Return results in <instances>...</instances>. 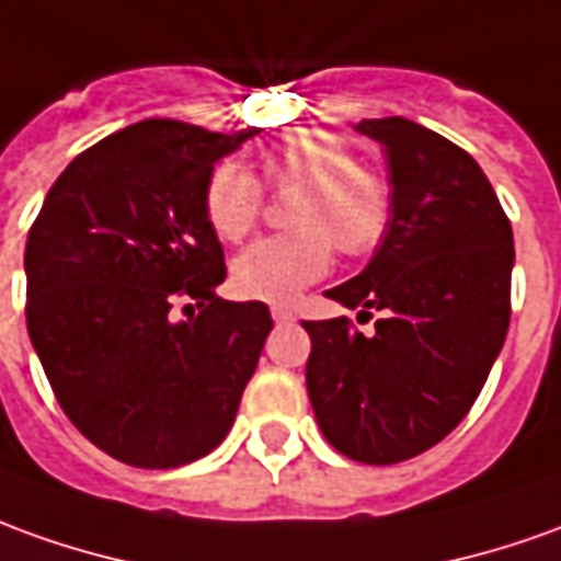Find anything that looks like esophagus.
<instances>
[{
	"label": "esophagus",
	"instance_id": "obj_1",
	"mask_svg": "<svg viewBox=\"0 0 561 561\" xmlns=\"http://www.w3.org/2000/svg\"><path fill=\"white\" fill-rule=\"evenodd\" d=\"M272 318H274V323H289V320H293V311H289V308H284V305H274Z\"/></svg>",
	"mask_w": 561,
	"mask_h": 561
}]
</instances>
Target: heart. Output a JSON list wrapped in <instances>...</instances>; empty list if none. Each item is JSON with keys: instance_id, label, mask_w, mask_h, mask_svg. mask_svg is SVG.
<instances>
[{"instance_id": "obj_1", "label": "heart", "mask_w": 561, "mask_h": 561, "mask_svg": "<svg viewBox=\"0 0 561 561\" xmlns=\"http://www.w3.org/2000/svg\"><path fill=\"white\" fill-rule=\"evenodd\" d=\"M259 170L268 188L293 195L287 219L296 231L250 243L231 262V284L247 299L287 302L327 274L330 242L345 256H363L388 229L385 185L357 168V156L332 134L287 137L262 156ZM204 210L222 241H241L256 226L262 185L241 164L222 161L207 180Z\"/></svg>"}]
</instances>
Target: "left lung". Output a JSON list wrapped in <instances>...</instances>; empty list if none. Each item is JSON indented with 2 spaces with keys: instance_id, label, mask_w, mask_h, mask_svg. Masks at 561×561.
<instances>
[{
  "instance_id": "left-lung-1",
  "label": "left lung",
  "mask_w": 561,
  "mask_h": 561,
  "mask_svg": "<svg viewBox=\"0 0 561 561\" xmlns=\"http://www.w3.org/2000/svg\"><path fill=\"white\" fill-rule=\"evenodd\" d=\"M354 127L385 152L391 219L369 265L327 296L381 320L373 335L347 318L305 320V385L330 446L397 465L451 434L492 373L510 327L513 229L455 142L400 115Z\"/></svg>"
}]
</instances>
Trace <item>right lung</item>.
Instances as JSON below:
<instances>
[{
	"label": "right lung",
	"instance_id": "add662e5",
	"mask_svg": "<svg viewBox=\"0 0 561 561\" xmlns=\"http://www.w3.org/2000/svg\"><path fill=\"white\" fill-rule=\"evenodd\" d=\"M256 134L125 127L69 161L30 229V342L67 419L130 467L214 451L274 327L265 302L214 293L226 259L204 210L216 161Z\"/></svg>",
	"mask_w": 561,
	"mask_h": 561
}]
</instances>
